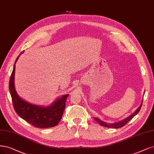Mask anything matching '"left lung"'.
Wrapping results in <instances>:
<instances>
[{
  "mask_svg": "<svg viewBox=\"0 0 154 154\" xmlns=\"http://www.w3.org/2000/svg\"><path fill=\"white\" fill-rule=\"evenodd\" d=\"M141 106H142V103H141V105L140 106V107L135 111V112H134L133 113H132V115H131L129 116H128V117L126 118L125 119L122 120L120 122H116L115 124H107V123L104 122H103V121H101L100 120H99V119H98L97 118H95V117L94 118V119H95V120H96L97 122L99 124V125H102V126L107 127V128H114V129L120 128H122V127H123L124 125H125L127 123H128L129 122L132 118H133L136 115H137V113H138V112H139L141 108Z\"/></svg>",
  "mask_w": 154,
  "mask_h": 154,
  "instance_id": "obj_1",
  "label": "left lung"
}]
</instances>
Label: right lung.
<instances>
[{"mask_svg":"<svg viewBox=\"0 0 154 154\" xmlns=\"http://www.w3.org/2000/svg\"><path fill=\"white\" fill-rule=\"evenodd\" d=\"M19 56L16 59L9 85V92L15 111L21 118L35 128H48L57 125L62 119L66 107V99L69 94L57 99L53 104L47 107H41L31 104L20 98L16 92L14 85L15 63Z\"/></svg>","mask_w":154,"mask_h":154,"instance_id":"add662e5","label":"right lung"}]
</instances>
